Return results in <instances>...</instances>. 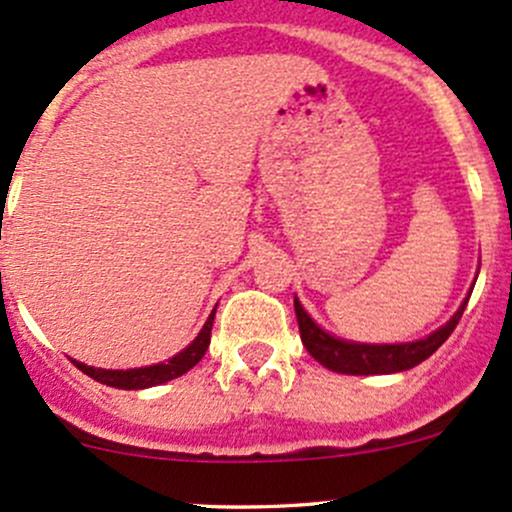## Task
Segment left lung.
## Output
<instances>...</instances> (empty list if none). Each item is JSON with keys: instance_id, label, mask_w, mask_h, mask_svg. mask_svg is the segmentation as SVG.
Masks as SVG:
<instances>
[{"instance_id": "8db88e82", "label": "left lung", "mask_w": 512, "mask_h": 512, "mask_svg": "<svg viewBox=\"0 0 512 512\" xmlns=\"http://www.w3.org/2000/svg\"><path fill=\"white\" fill-rule=\"evenodd\" d=\"M466 304L468 299L458 307V312L453 314L441 329L428 334L426 339H418V342H406V344H359V342H344V339L332 337V334L324 332L322 327L314 324V319L304 312L297 297H294V314H297L302 344L307 347V352L319 361V364L327 366L329 371H337V374L369 376V374H396V371L414 369L416 364L426 361L428 356L436 352V349L451 337L456 324L461 322V314L463 309H466Z\"/></svg>"}]
</instances>
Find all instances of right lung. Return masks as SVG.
I'll use <instances>...</instances> for the list:
<instances>
[{"label": "right lung", "instance_id": "obj_1", "mask_svg": "<svg viewBox=\"0 0 512 512\" xmlns=\"http://www.w3.org/2000/svg\"><path fill=\"white\" fill-rule=\"evenodd\" d=\"M213 319H215V309H213V314L208 317V322H205V327L200 329L198 337L193 339V344H190V347H185L180 354H175L173 359L160 361V364L141 366V369L113 371V369H94V366H86V364H81V361L74 359V366L76 369L84 371L86 376H91V379L101 381V384H106V386H113V389L133 391V389H148V386L165 384V381L183 376L185 371H190L200 359H203L205 352H208V347H210V329H213Z\"/></svg>", "mask_w": 512, "mask_h": 512}]
</instances>
